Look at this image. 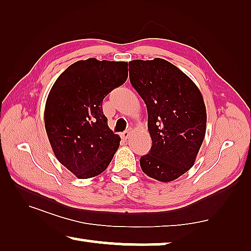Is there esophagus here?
<instances>
[{
    "mask_svg": "<svg viewBox=\"0 0 251 251\" xmlns=\"http://www.w3.org/2000/svg\"><path fill=\"white\" fill-rule=\"evenodd\" d=\"M121 135H122L123 139H126H126H128V138L130 137V131L126 130V131H125V132H122Z\"/></svg>",
    "mask_w": 251,
    "mask_h": 251,
    "instance_id": "esophagus-1",
    "label": "esophagus"
}]
</instances>
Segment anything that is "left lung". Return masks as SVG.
I'll return each mask as SVG.
<instances>
[{
	"label": "left lung",
	"mask_w": 251,
	"mask_h": 251,
	"mask_svg": "<svg viewBox=\"0 0 251 251\" xmlns=\"http://www.w3.org/2000/svg\"><path fill=\"white\" fill-rule=\"evenodd\" d=\"M130 83L148 111L152 146L140 159L142 171L169 182L194 166L206 134L207 112L197 85L163 59L129 62Z\"/></svg>",
	"instance_id": "left-lung-1"
}]
</instances>
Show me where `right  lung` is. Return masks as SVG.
I'll use <instances>...</instances> for the list:
<instances>
[{
	"instance_id": "1",
	"label": "right lung",
	"mask_w": 251,
	"mask_h": 251,
	"mask_svg": "<svg viewBox=\"0 0 251 251\" xmlns=\"http://www.w3.org/2000/svg\"><path fill=\"white\" fill-rule=\"evenodd\" d=\"M128 77V63L88 59L61 73L49 93L44 125L56 159L80 179L108 168L120 146L102 102Z\"/></svg>"
}]
</instances>
